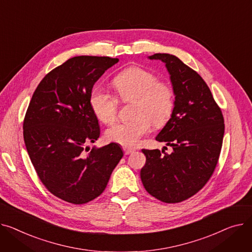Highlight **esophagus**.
Here are the masks:
<instances>
[{"mask_svg":"<svg viewBox=\"0 0 252 252\" xmlns=\"http://www.w3.org/2000/svg\"><path fill=\"white\" fill-rule=\"evenodd\" d=\"M123 151H124V154H125V155H130V154L135 152V150L130 149V147H123Z\"/></svg>","mask_w":252,"mask_h":252,"instance_id":"esophagus-1","label":"esophagus"}]
</instances>
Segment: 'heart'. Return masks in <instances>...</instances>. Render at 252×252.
Here are the masks:
<instances>
[{"label":"heart","instance_id":"heart-1","mask_svg":"<svg viewBox=\"0 0 252 252\" xmlns=\"http://www.w3.org/2000/svg\"><path fill=\"white\" fill-rule=\"evenodd\" d=\"M113 84L123 102L133 101L129 121L119 122L106 131L109 141L124 146H135L150 132L152 125H165L175 107L172 86L158 80L155 74L140 67H130L114 78ZM90 105L97 119L111 124L117 119L119 100L101 86H94L90 94Z\"/></svg>","mask_w":252,"mask_h":252}]
</instances>
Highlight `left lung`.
Here are the masks:
<instances>
[{"instance_id": "8db88e82", "label": "left lung", "mask_w": 252, "mask_h": 252, "mask_svg": "<svg viewBox=\"0 0 252 252\" xmlns=\"http://www.w3.org/2000/svg\"><path fill=\"white\" fill-rule=\"evenodd\" d=\"M151 60L166 64L175 94L170 120L156 137L173 153L142 150L140 171L145 190L157 199L177 203L193 196L208 183L220 154L224 117L199 74L170 54H155Z\"/></svg>"}]
</instances>
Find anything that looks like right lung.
Masks as SVG:
<instances>
[{
    "mask_svg": "<svg viewBox=\"0 0 252 252\" xmlns=\"http://www.w3.org/2000/svg\"><path fill=\"white\" fill-rule=\"evenodd\" d=\"M117 58L78 56L42 78L23 121L27 153L41 183L55 196L73 204L96 198L123 157L110 143L90 150L99 137L97 118L90 105L94 84Z\"/></svg>",
    "mask_w": 252,
    "mask_h": 252,
    "instance_id": "add662e5",
    "label": "right lung"
}]
</instances>
